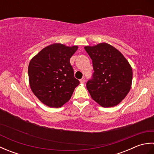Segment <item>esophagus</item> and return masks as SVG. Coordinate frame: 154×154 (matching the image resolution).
Returning <instances> with one entry per match:
<instances>
[{
  "label": "esophagus",
  "mask_w": 154,
  "mask_h": 154,
  "mask_svg": "<svg viewBox=\"0 0 154 154\" xmlns=\"http://www.w3.org/2000/svg\"><path fill=\"white\" fill-rule=\"evenodd\" d=\"M85 81V77L82 78V79H81L80 80V82H81V83H84Z\"/></svg>",
  "instance_id": "34e87169"
}]
</instances>
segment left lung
<instances>
[{"instance_id": "1", "label": "left lung", "mask_w": 154, "mask_h": 154, "mask_svg": "<svg viewBox=\"0 0 154 154\" xmlns=\"http://www.w3.org/2000/svg\"><path fill=\"white\" fill-rule=\"evenodd\" d=\"M92 60L94 73L87 82L92 99L103 107L117 105L132 85V69L120 52L110 44L85 47Z\"/></svg>"}]
</instances>
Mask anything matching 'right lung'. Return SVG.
Masks as SVG:
<instances>
[{"label":"right lung","instance_id":"add662e5","mask_svg":"<svg viewBox=\"0 0 154 154\" xmlns=\"http://www.w3.org/2000/svg\"><path fill=\"white\" fill-rule=\"evenodd\" d=\"M78 47L54 44L42 50L28 66L30 88L45 105L59 108L71 99L79 81L74 77L70 58Z\"/></svg>","mask_w":154,"mask_h":154}]
</instances>
